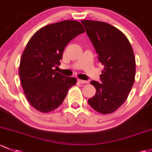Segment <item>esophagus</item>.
<instances>
[{
  "instance_id": "1",
  "label": "esophagus",
  "mask_w": 152,
  "mask_h": 152,
  "mask_svg": "<svg viewBox=\"0 0 152 152\" xmlns=\"http://www.w3.org/2000/svg\"><path fill=\"white\" fill-rule=\"evenodd\" d=\"M78 81L80 83V84H87L88 81H85V80H81V79H78Z\"/></svg>"
}]
</instances>
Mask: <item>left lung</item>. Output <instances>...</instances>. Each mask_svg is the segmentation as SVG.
<instances>
[{"label": "left lung", "mask_w": 152, "mask_h": 152, "mask_svg": "<svg viewBox=\"0 0 152 152\" xmlns=\"http://www.w3.org/2000/svg\"><path fill=\"white\" fill-rule=\"evenodd\" d=\"M86 34L104 66L100 81H91L96 94L88 103L102 114H110L127 99L135 81L136 60L131 43L115 26L98 21L82 20Z\"/></svg>", "instance_id": "1"}]
</instances>
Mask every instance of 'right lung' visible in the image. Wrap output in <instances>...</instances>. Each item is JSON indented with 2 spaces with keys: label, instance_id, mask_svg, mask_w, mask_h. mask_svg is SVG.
<instances>
[{
  "label": "right lung",
  "instance_id": "1",
  "mask_svg": "<svg viewBox=\"0 0 152 152\" xmlns=\"http://www.w3.org/2000/svg\"><path fill=\"white\" fill-rule=\"evenodd\" d=\"M85 29L79 21L66 20L41 28L28 42L20 61L19 73L24 94L38 111L49 113L63 103L74 77L56 72L65 48Z\"/></svg>",
  "mask_w": 152,
  "mask_h": 152
}]
</instances>
